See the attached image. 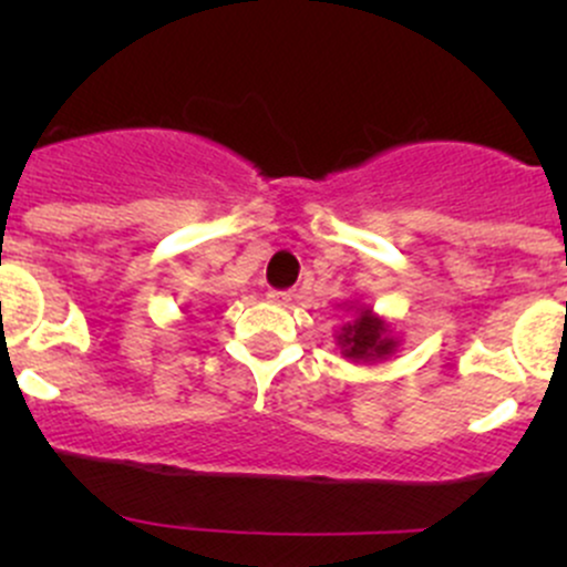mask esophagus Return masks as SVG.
I'll return each mask as SVG.
<instances>
[{
  "label": "esophagus",
  "instance_id": "obj_1",
  "mask_svg": "<svg viewBox=\"0 0 567 567\" xmlns=\"http://www.w3.org/2000/svg\"><path fill=\"white\" fill-rule=\"evenodd\" d=\"M269 298L275 303H279V306H288L292 301V292L290 290H271Z\"/></svg>",
  "mask_w": 567,
  "mask_h": 567
}]
</instances>
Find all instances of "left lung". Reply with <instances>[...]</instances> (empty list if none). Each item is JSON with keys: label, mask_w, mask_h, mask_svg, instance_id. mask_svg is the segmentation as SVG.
Segmentation results:
<instances>
[{"label": "left lung", "mask_w": 567, "mask_h": 567, "mask_svg": "<svg viewBox=\"0 0 567 567\" xmlns=\"http://www.w3.org/2000/svg\"><path fill=\"white\" fill-rule=\"evenodd\" d=\"M341 354L351 362H373L394 354L400 341L392 336V328L383 317L373 315L368 306H357L351 320L336 333Z\"/></svg>", "instance_id": "8db88e82"}]
</instances>
